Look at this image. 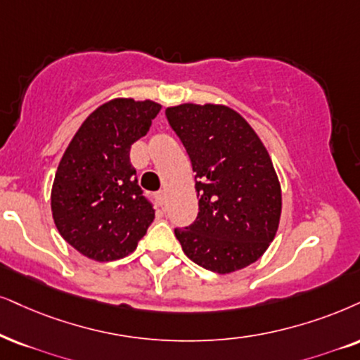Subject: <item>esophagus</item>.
<instances>
[{
  "instance_id": "34e87169",
  "label": "esophagus",
  "mask_w": 360,
  "mask_h": 360,
  "mask_svg": "<svg viewBox=\"0 0 360 360\" xmlns=\"http://www.w3.org/2000/svg\"><path fill=\"white\" fill-rule=\"evenodd\" d=\"M156 201L161 204H165V201H166V194H165V191H159V193H156Z\"/></svg>"
}]
</instances>
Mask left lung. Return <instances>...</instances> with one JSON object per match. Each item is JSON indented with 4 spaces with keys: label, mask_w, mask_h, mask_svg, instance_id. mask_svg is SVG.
Instances as JSON below:
<instances>
[{
    "label": "left lung",
    "mask_w": 360,
    "mask_h": 360,
    "mask_svg": "<svg viewBox=\"0 0 360 360\" xmlns=\"http://www.w3.org/2000/svg\"><path fill=\"white\" fill-rule=\"evenodd\" d=\"M166 117L195 172L199 212L174 234L191 261L229 274L256 262L279 227L281 184L269 153L239 112L179 104Z\"/></svg>",
    "instance_id": "1"
}]
</instances>
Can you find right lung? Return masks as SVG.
<instances>
[{
  "label": "right lung",
  "instance_id": "1",
  "mask_svg": "<svg viewBox=\"0 0 360 360\" xmlns=\"http://www.w3.org/2000/svg\"><path fill=\"white\" fill-rule=\"evenodd\" d=\"M161 104L117 98L81 124L59 161L51 189L53 219L76 251L94 261L131 254L154 219L129 161Z\"/></svg>",
  "mask_w": 360,
  "mask_h": 360
}]
</instances>
